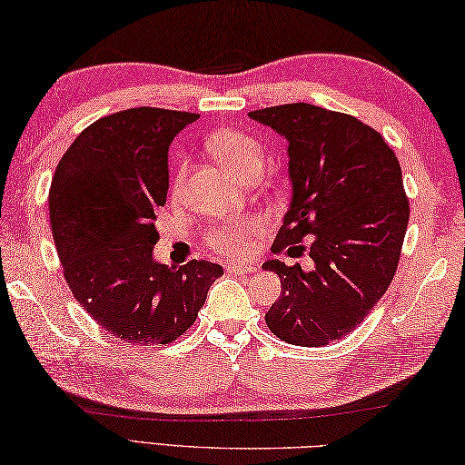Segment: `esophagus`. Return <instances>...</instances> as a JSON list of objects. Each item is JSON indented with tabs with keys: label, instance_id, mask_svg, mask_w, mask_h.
<instances>
[{
	"label": "esophagus",
	"instance_id": "obj_1",
	"mask_svg": "<svg viewBox=\"0 0 465 465\" xmlns=\"http://www.w3.org/2000/svg\"><path fill=\"white\" fill-rule=\"evenodd\" d=\"M254 271H257V264H241V262L226 264V272H232V274H251Z\"/></svg>",
	"mask_w": 465,
	"mask_h": 465
}]
</instances>
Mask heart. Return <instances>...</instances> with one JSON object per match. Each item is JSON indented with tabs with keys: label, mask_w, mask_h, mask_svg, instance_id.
Masks as SVG:
<instances>
[{
	"label": "heart",
	"mask_w": 465,
	"mask_h": 465,
	"mask_svg": "<svg viewBox=\"0 0 465 465\" xmlns=\"http://www.w3.org/2000/svg\"><path fill=\"white\" fill-rule=\"evenodd\" d=\"M208 153L214 156L216 163L229 173L232 178L241 180L251 173H261L264 163L262 146L252 136L244 134L239 130H216L214 134L206 142ZM178 176L176 186H180ZM261 229V223L251 216H232L206 232V242L211 249L226 257H244L252 249L251 236Z\"/></svg>",
	"instance_id": "1"
}]
</instances>
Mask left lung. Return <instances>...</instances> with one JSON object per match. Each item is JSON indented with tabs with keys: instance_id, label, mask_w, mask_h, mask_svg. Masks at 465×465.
<instances>
[{
	"instance_id": "obj_1",
	"label": "left lung",
	"mask_w": 465,
	"mask_h": 465,
	"mask_svg": "<svg viewBox=\"0 0 465 465\" xmlns=\"http://www.w3.org/2000/svg\"><path fill=\"white\" fill-rule=\"evenodd\" d=\"M249 116L287 140L291 204L272 252L311 236L312 259L311 271L262 264L282 291L264 321L291 345L323 347L351 333L391 285L410 221L400 160L349 114L297 102Z\"/></svg>"
}]
</instances>
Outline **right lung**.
<instances>
[{"instance_id": "add662e5", "label": "right lung", "mask_w": 465, "mask_h": 465, "mask_svg": "<svg viewBox=\"0 0 465 465\" xmlns=\"http://www.w3.org/2000/svg\"><path fill=\"white\" fill-rule=\"evenodd\" d=\"M198 114L130 108L90 124L50 188L52 234L75 301L126 343L166 345L191 327L221 264L154 259L166 203L168 148Z\"/></svg>"}]
</instances>
